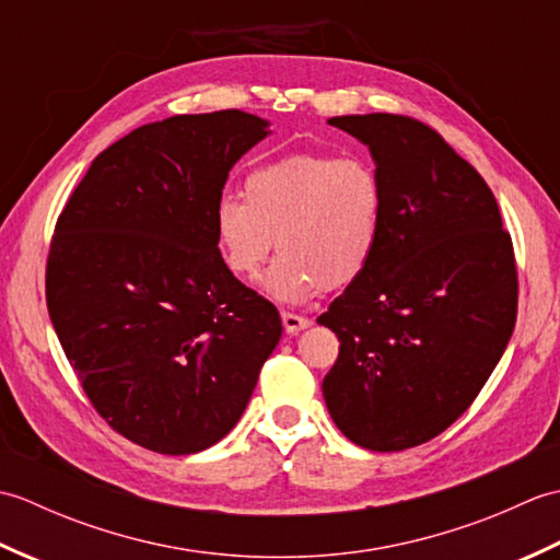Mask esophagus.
Returning <instances> with one entry per match:
<instances>
[{
    "mask_svg": "<svg viewBox=\"0 0 560 560\" xmlns=\"http://www.w3.org/2000/svg\"><path fill=\"white\" fill-rule=\"evenodd\" d=\"M281 323H283V327H287L289 335H299V331L311 327V319L303 315H295V313H281Z\"/></svg>",
    "mask_w": 560,
    "mask_h": 560,
    "instance_id": "34e87169",
    "label": "esophagus"
}]
</instances>
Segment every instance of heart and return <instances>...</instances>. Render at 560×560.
Returning <instances> with one entry per match:
<instances>
[{
    "label": "heart",
    "instance_id": "b5f03b06",
    "mask_svg": "<svg viewBox=\"0 0 560 560\" xmlns=\"http://www.w3.org/2000/svg\"><path fill=\"white\" fill-rule=\"evenodd\" d=\"M243 199L221 197L211 233L231 277L249 281L273 243L281 255L261 289L269 299L303 305L349 287L371 267L385 223V187L363 156L293 151L255 165Z\"/></svg>",
    "mask_w": 560,
    "mask_h": 560
}]
</instances>
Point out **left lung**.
Returning a JSON list of instances; mask_svg holds the SVG:
<instances>
[{
    "label": "left lung",
    "mask_w": 560,
    "mask_h": 560,
    "mask_svg": "<svg viewBox=\"0 0 560 560\" xmlns=\"http://www.w3.org/2000/svg\"><path fill=\"white\" fill-rule=\"evenodd\" d=\"M329 122L371 151L385 223L371 267L317 317L341 343L323 395L351 443L416 447L469 409L513 337V241L483 177L431 127L387 113Z\"/></svg>",
    "instance_id": "left-lung-1"
}]
</instances>
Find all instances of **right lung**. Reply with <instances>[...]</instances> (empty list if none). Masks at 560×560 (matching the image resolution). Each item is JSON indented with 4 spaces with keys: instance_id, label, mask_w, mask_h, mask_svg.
I'll return each instance as SVG.
<instances>
[{
    "instance_id": "obj_1",
    "label": "right lung",
    "mask_w": 560,
    "mask_h": 560,
    "mask_svg": "<svg viewBox=\"0 0 560 560\" xmlns=\"http://www.w3.org/2000/svg\"><path fill=\"white\" fill-rule=\"evenodd\" d=\"M269 120L175 115L91 163L59 213L45 295L96 411L161 455H192L241 421L281 339L269 301L225 271L211 213Z\"/></svg>"
}]
</instances>
